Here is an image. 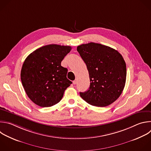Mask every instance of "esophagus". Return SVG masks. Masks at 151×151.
Listing matches in <instances>:
<instances>
[{
    "instance_id": "esophagus-1",
    "label": "esophagus",
    "mask_w": 151,
    "mask_h": 151,
    "mask_svg": "<svg viewBox=\"0 0 151 151\" xmlns=\"http://www.w3.org/2000/svg\"><path fill=\"white\" fill-rule=\"evenodd\" d=\"M76 83H77V79H76L75 81H73V83L74 85H75Z\"/></svg>"
}]
</instances>
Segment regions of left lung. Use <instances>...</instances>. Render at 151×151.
Masks as SVG:
<instances>
[{"instance_id":"obj_1","label":"left lung","mask_w":151,"mask_h":151,"mask_svg":"<svg viewBox=\"0 0 151 151\" xmlns=\"http://www.w3.org/2000/svg\"><path fill=\"white\" fill-rule=\"evenodd\" d=\"M77 51L89 72L90 86L80 92L88 104L104 107L114 103L123 91L126 79V65L119 52L109 46L95 42L81 44Z\"/></svg>"}]
</instances>
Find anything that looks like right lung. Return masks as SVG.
I'll list each match as a JSON object with an SVG mask.
<instances>
[{"instance_id":"add662e5","label":"right lung","mask_w":151,"mask_h":151,"mask_svg":"<svg viewBox=\"0 0 151 151\" xmlns=\"http://www.w3.org/2000/svg\"><path fill=\"white\" fill-rule=\"evenodd\" d=\"M71 49L68 45H47L35 50L25 60L21 72L22 84L37 106L48 107L58 103L72 83L66 77L68 69L61 66Z\"/></svg>"}]
</instances>
